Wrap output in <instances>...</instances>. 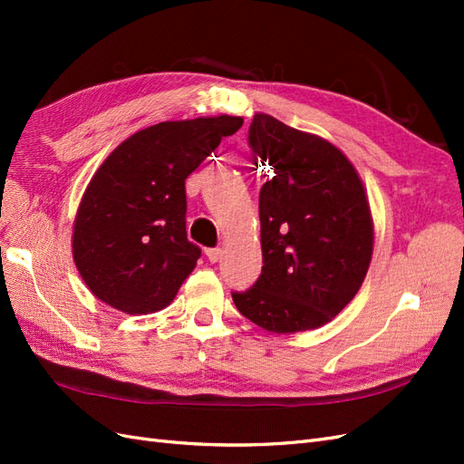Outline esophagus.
<instances>
[{
	"mask_svg": "<svg viewBox=\"0 0 464 464\" xmlns=\"http://www.w3.org/2000/svg\"><path fill=\"white\" fill-rule=\"evenodd\" d=\"M205 256L210 263H217L222 257V249L220 247H207L205 249Z\"/></svg>",
	"mask_w": 464,
	"mask_h": 464,
	"instance_id": "esophagus-1",
	"label": "esophagus"
}]
</instances>
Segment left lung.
I'll use <instances>...</instances> for the list:
<instances>
[{
    "label": "left lung",
    "instance_id": "obj_1",
    "mask_svg": "<svg viewBox=\"0 0 464 464\" xmlns=\"http://www.w3.org/2000/svg\"><path fill=\"white\" fill-rule=\"evenodd\" d=\"M249 147L269 166L259 193L263 269L232 300L265 331L317 329L344 310L370 269L366 189L341 149L269 114L254 116Z\"/></svg>",
    "mask_w": 464,
    "mask_h": 464
}]
</instances>
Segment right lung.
<instances>
[{
    "label": "right lung",
    "instance_id": "1",
    "mask_svg": "<svg viewBox=\"0 0 464 464\" xmlns=\"http://www.w3.org/2000/svg\"><path fill=\"white\" fill-rule=\"evenodd\" d=\"M240 116L160 121L125 139L94 172L73 222V261L94 296L114 310H164L198 265L186 232V178Z\"/></svg>",
    "mask_w": 464,
    "mask_h": 464
}]
</instances>
